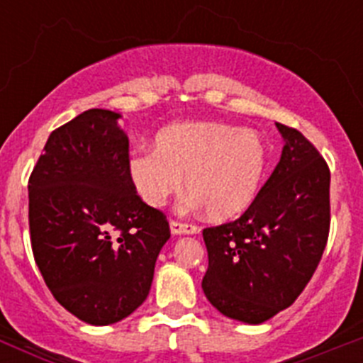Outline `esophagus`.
Instances as JSON below:
<instances>
[{"label": "esophagus", "instance_id": "34e87169", "mask_svg": "<svg viewBox=\"0 0 363 363\" xmlns=\"http://www.w3.org/2000/svg\"><path fill=\"white\" fill-rule=\"evenodd\" d=\"M171 233L174 236L178 234H200V227L192 225V223H182V221H171Z\"/></svg>", "mask_w": 363, "mask_h": 363}]
</instances>
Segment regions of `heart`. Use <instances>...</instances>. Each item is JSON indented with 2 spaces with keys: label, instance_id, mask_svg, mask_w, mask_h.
<instances>
[{
  "label": "heart",
  "instance_id": "heart-1",
  "mask_svg": "<svg viewBox=\"0 0 363 363\" xmlns=\"http://www.w3.org/2000/svg\"><path fill=\"white\" fill-rule=\"evenodd\" d=\"M269 150L256 130L218 121H182L160 130L154 150H138L127 163L136 194L163 207L185 187L189 205L213 220L245 213L265 179Z\"/></svg>",
  "mask_w": 363,
  "mask_h": 363
}]
</instances>
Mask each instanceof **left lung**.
Returning a JSON list of instances; mask_svg holds the SVG:
<instances>
[{
  "instance_id": "obj_1",
  "label": "left lung",
  "mask_w": 363,
  "mask_h": 363,
  "mask_svg": "<svg viewBox=\"0 0 363 363\" xmlns=\"http://www.w3.org/2000/svg\"><path fill=\"white\" fill-rule=\"evenodd\" d=\"M277 127L285 145L255 203L236 221L203 229L201 289L223 316L249 325L300 296L329 236V167L303 134Z\"/></svg>"
}]
</instances>
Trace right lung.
I'll return each instance as SVG.
<instances>
[{"instance_id":"right-lung-1","label":"right lung","mask_w":363,"mask_h":363,"mask_svg":"<svg viewBox=\"0 0 363 363\" xmlns=\"http://www.w3.org/2000/svg\"><path fill=\"white\" fill-rule=\"evenodd\" d=\"M121 114L91 108L54 130L28 179V225L45 284L91 325L127 318L147 300L171 238L165 216L127 176Z\"/></svg>"}]
</instances>
